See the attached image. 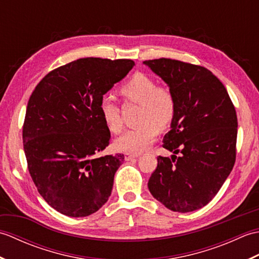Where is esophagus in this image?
<instances>
[{"instance_id":"obj_1","label":"esophagus","mask_w":259,"mask_h":259,"mask_svg":"<svg viewBox=\"0 0 259 259\" xmlns=\"http://www.w3.org/2000/svg\"><path fill=\"white\" fill-rule=\"evenodd\" d=\"M138 157H139L138 153H137V155H135V153H125L124 159H125L126 161H130V160H133V159L138 158Z\"/></svg>"}]
</instances>
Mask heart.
<instances>
[{"mask_svg":"<svg viewBox=\"0 0 259 259\" xmlns=\"http://www.w3.org/2000/svg\"><path fill=\"white\" fill-rule=\"evenodd\" d=\"M120 93L128 101L139 103V124L119 136L115 146L129 153H139L146 150L156 139L159 126L166 128L176 113L175 97L167 88L157 87L156 81L142 73H136L120 88ZM100 114L104 124L111 133L122 129L119 108L111 99L102 98Z\"/></svg>","mask_w":259,"mask_h":259,"instance_id":"b5f03b06","label":"heart"}]
</instances>
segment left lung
<instances>
[{"label":"left lung","mask_w":259,"mask_h":259,"mask_svg":"<svg viewBox=\"0 0 259 259\" xmlns=\"http://www.w3.org/2000/svg\"><path fill=\"white\" fill-rule=\"evenodd\" d=\"M144 64L166 82L176 101L162 145L174 155L158 157L148 188L170 210H197L217 195L234 167L235 107L226 88L206 68L164 58Z\"/></svg>","instance_id":"left-lung-1"}]
</instances>
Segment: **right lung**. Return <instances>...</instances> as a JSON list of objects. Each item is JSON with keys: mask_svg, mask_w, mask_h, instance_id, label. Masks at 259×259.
Instances as JSON below:
<instances>
[{"mask_svg": "<svg viewBox=\"0 0 259 259\" xmlns=\"http://www.w3.org/2000/svg\"><path fill=\"white\" fill-rule=\"evenodd\" d=\"M134 65L79 59L51 71L32 92L23 125L27 167L40 195L65 216H89L111 195L124 156H98L110 142L99 104Z\"/></svg>", "mask_w": 259, "mask_h": 259, "instance_id": "1", "label": "right lung"}]
</instances>
